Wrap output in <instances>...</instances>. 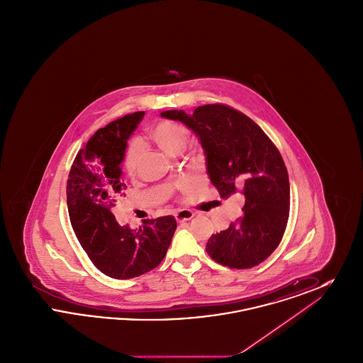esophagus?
<instances>
[{
	"label": "esophagus",
	"mask_w": 363,
	"mask_h": 363,
	"mask_svg": "<svg viewBox=\"0 0 363 363\" xmlns=\"http://www.w3.org/2000/svg\"><path fill=\"white\" fill-rule=\"evenodd\" d=\"M175 219H177V222H188L190 220L193 216H194V213L189 211V209H179V211H177L175 212Z\"/></svg>",
	"instance_id": "obj_1"
}]
</instances>
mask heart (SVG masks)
<instances>
[{
    "label": "heart",
    "instance_id": "heart-1",
    "mask_svg": "<svg viewBox=\"0 0 363 363\" xmlns=\"http://www.w3.org/2000/svg\"><path fill=\"white\" fill-rule=\"evenodd\" d=\"M148 138L155 144L159 150L166 152L167 155H179L188 141H189V129L181 123L173 121H162L156 123L148 130ZM141 159V148L138 143L133 141L123 157V169L128 175H135L138 173V164ZM185 182H177L175 188H185Z\"/></svg>",
    "mask_w": 363,
    "mask_h": 363
}]
</instances>
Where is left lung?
Here are the masks:
<instances>
[{
  "instance_id": "8db88e82",
  "label": "left lung",
  "mask_w": 363,
  "mask_h": 363,
  "mask_svg": "<svg viewBox=\"0 0 363 363\" xmlns=\"http://www.w3.org/2000/svg\"><path fill=\"white\" fill-rule=\"evenodd\" d=\"M160 116L185 123L199 138L209 179L223 200L238 193L245 199L241 218L208 240L209 257L237 269L268 259L283 238L290 212L289 173L275 144L256 122L225 104Z\"/></svg>"
}]
</instances>
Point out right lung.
Instances as JSON below:
<instances>
[{"instance_id":"right-lung-1","label":"right lung","mask_w":363,"mask_h":363,"mask_svg":"<svg viewBox=\"0 0 363 363\" xmlns=\"http://www.w3.org/2000/svg\"><path fill=\"white\" fill-rule=\"evenodd\" d=\"M144 111L110 122L74 157L67 185L70 225L92 264L107 277L132 279L156 268L173 240L174 216L147 219L138 230L120 225L111 212L121 197L126 141Z\"/></svg>"}]
</instances>
